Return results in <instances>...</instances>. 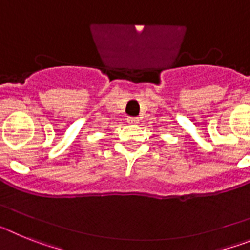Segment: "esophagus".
Here are the masks:
<instances>
[{
  "label": "esophagus",
  "mask_w": 250,
  "mask_h": 250,
  "mask_svg": "<svg viewBox=\"0 0 250 250\" xmlns=\"http://www.w3.org/2000/svg\"><path fill=\"white\" fill-rule=\"evenodd\" d=\"M127 123L131 124V125H134V124H138L139 123V119L138 118H132V116H130V118H127Z\"/></svg>",
  "instance_id": "obj_1"
}]
</instances>
